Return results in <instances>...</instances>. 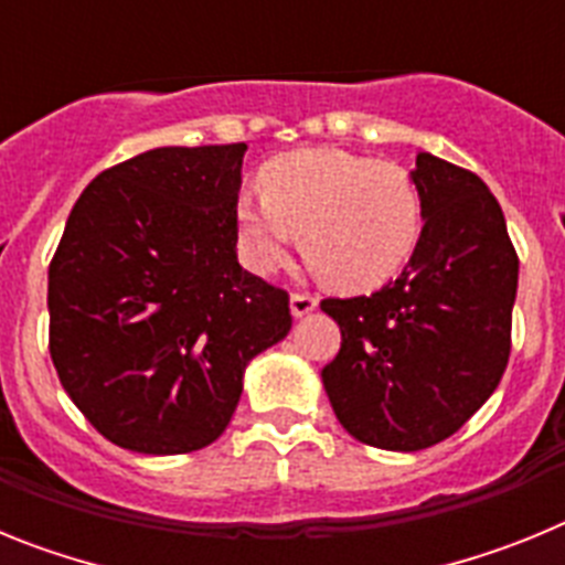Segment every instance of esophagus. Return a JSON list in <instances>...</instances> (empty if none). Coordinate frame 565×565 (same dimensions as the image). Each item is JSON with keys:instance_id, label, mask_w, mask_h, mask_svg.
I'll return each mask as SVG.
<instances>
[{"instance_id": "esophagus-1", "label": "esophagus", "mask_w": 565, "mask_h": 565, "mask_svg": "<svg viewBox=\"0 0 565 565\" xmlns=\"http://www.w3.org/2000/svg\"><path fill=\"white\" fill-rule=\"evenodd\" d=\"M313 308H317V297H311V294H291V313L294 317H306V313H311Z\"/></svg>"}]
</instances>
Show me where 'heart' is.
I'll list each match as a JSON object with an SVG mask.
<instances>
[{
	"mask_svg": "<svg viewBox=\"0 0 565 565\" xmlns=\"http://www.w3.org/2000/svg\"><path fill=\"white\" fill-rule=\"evenodd\" d=\"M259 198L234 206L239 254L257 274L286 266L302 246L308 266L344 294L376 291L413 257L422 198L402 167L342 149H297L259 169Z\"/></svg>",
	"mask_w": 565,
	"mask_h": 565,
	"instance_id": "heart-1",
	"label": "heart"
}]
</instances>
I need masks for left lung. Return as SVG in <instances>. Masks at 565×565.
Returning a JSON list of instances; mask_svg holds the SVG:
<instances>
[{
	"label": "left lung",
	"instance_id": "8db88e82",
	"mask_svg": "<svg viewBox=\"0 0 565 565\" xmlns=\"http://www.w3.org/2000/svg\"><path fill=\"white\" fill-rule=\"evenodd\" d=\"M422 237L402 277L371 297L322 299L342 348L322 367L339 424L379 450L450 438L495 393L512 348L518 254L495 194L430 152L411 172Z\"/></svg>",
	"mask_w": 565,
	"mask_h": 565
}]
</instances>
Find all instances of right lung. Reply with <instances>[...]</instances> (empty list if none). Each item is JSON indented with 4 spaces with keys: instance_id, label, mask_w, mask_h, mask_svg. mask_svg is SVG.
<instances>
[{
    "instance_id": "obj_1",
    "label": "right lung",
    "mask_w": 565,
    "mask_h": 565,
    "mask_svg": "<svg viewBox=\"0 0 565 565\" xmlns=\"http://www.w3.org/2000/svg\"><path fill=\"white\" fill-rule=\"evenodd\" d=\"M246 149H149L98 174L70 212L47 271L50 356L124 450L209 447L246 364L291 331L288 294L237 263Z\"/></svg>"
}]
</instances>
